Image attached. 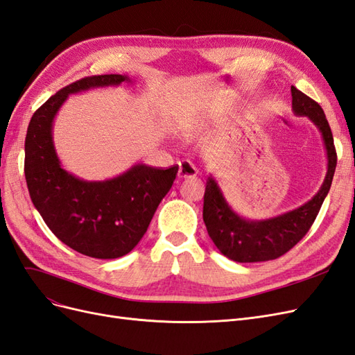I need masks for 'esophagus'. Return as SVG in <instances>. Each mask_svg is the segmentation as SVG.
Returning <instances> with one entry per match:
<instances>
[{"instance_id":"obj_1","label":"esophagus","mask_w":355,"mask_h":355,"mask_svg":"<svg viewBox=\"0 0 355 355\" xmlns=\"http://www.w3.org/2000/svg\"><path fill=\"white\" fill-rule=\"evenodd\" d=\"M178 176H179L180 179L194 178V176H197V168H196V166H194V164L189 163V161L184 159V161H180V163H179V171H178Z\"/></svg>"}]
</instances>
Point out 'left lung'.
Listing matches in <instances>:
<instances>
[{
	"mask_svg": "<svg viewBox=\"0 0 355 355\" xmlns=\"http://www.w3.org/2000/svg\"><path fill=\"white\" fill-rule=\"evenodd\" d=\"M292 108L296 115H305L313 121L323 136L327 153V173L320 191L304 206L280 216L263 220L240 218L211 176L204 191L202 220L219 252L235 262L272 261L287 253L305 237L321 209L336 168V149L333 135L321 106L292 85Z\"/></svg>",
	"mask_w": 355,
	"mask_h": 355,
	"instance_id": "left-lung-1",
	"label": "left lung"
}]
</instances>
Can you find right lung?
Wrapping results in <instances>:
<instances>
[{
  "mask_svg": "<svg viewBox=\"0 0 355 355\" xmlns=\"http://www.w3.org/2000/svg\"><path fill=\"white\" fill-rule=\"evenodd\" d=\"M124 81L130 80L110 73L67 85L34 112L25 139V178L35 209L62 243L96 259H115L135 249L178 175V166L136 164L114 179L87 182L60 167L51 127L62 103L71 93Z\"/></svg>",
  "mask_w": 355,
  "mask_h": 355,
  "instance_id": "obj_1",
  "label": "right lung"
}]
</instances>
